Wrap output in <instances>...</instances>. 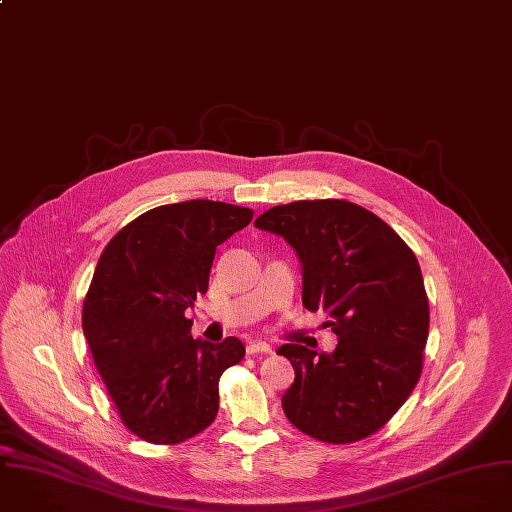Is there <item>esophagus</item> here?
Segmentation results:
<instances>
[{
  "instance_id": "1",
  "label": "esophagus",
  "mask_w": 512,
  "mask_h": 512,
  "mask_svg": "<svg viewBox=\"0 0 512 512\" xmlns=\"http://www.w3.org/2000/svg\"><path fill=\"white\" fill-rule=\"evenodd\" d=\"M271 352H273V348L263 340H255V342L247 344V354H271Z\"/></svg>"
}]
</instances>
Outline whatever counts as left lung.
<instances>
[{
    "label": "left lung",
    "instance_id": "left-lung-1",
    "mask_svg": "<svg viewBox=\"0 0 512 512\" xmlns=\"http://www.w3.org/2000/svg\"><path fill=\"white\" fill-rule=\"evenodd\" d=\"M255 227L281 235L303 269V305L330 316L336 348L283 344L295 368L289 421L314 439L352 443L384 427L415 388L429 330L423 277L404 239L344 200L275 205Z\"/></svg>",
    "mask_w": 512,
    "mask_h": 512
}]
</instances>
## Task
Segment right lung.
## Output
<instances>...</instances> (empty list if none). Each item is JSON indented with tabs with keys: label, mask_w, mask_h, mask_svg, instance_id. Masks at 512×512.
<instances>
[{
	"label": "right lung",
	"mask_w": 512,
	"mask_h": 512,
	"mask_svg": "<svg viewBox=\"0 0 512 512\" xmlns=\"http://www.w3.org/2000/svg\"><path fill=\"white\" fill-rule=\"evenodd\" d=\"M239 205L188 200L130 221L104 247L83 332L122 423L170 445L204 431L219 409V376L245 356L239 338H192L184 316L205 295L215 247L249 225Z\"/></svg>",
	"instance_id": "1"
}]
</instances>
